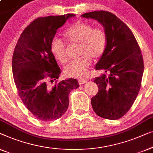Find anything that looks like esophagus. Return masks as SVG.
<instances>
[{
    "label": "esophagus",
    "mask_w": 153,
    "mask_h": 153,
    "mask_svg": "<svg viewBox=\"0 0 153 153\" xmlns=\"http://www.w3.org/2000/svg\"><path fill=\"white\" fill-rule=\"evenodd\" d=\"M87 80L86 79H78V82H79V85H84V84L87 83Z\"/></svg>",
    "instance_id": "1"
}]
</instances>
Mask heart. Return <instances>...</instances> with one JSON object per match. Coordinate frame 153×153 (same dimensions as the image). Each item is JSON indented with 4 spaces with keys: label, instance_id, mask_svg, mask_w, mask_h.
Segmentation results:
<instances>
[{
    "label": "heart",
    "instance_id": "heart-1",
    "mask_svg": "<svg viewBox=\"0 0 153 153\" xmlns=\"http://www.w3.org/2000/svg\"><path fill=\"white\" fill-rule=\"evenodd\" d=\"M64 35L70 44L79 45L77 54L81 55L64 66V74L66 77L83 78L87 76L91 57L98 59L104 54L107 42L106 33L101 27H94L89 23L77 21L66 30ZM50 51L57 62H66L67 49L59 39L51 41Z\"/></svg>",
    "mask_w": 153,
    "mask_h": 153
}]
</instances>
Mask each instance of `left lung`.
Instances as JSON below:
<instances>
[{"instance_id":"obj_1","label":"left lung","mask_w":153,"mask_h":153,"mask_svg":"<svg viewBox=\"0 0 153 153\" xmlns=\"http://www.w3.org/2000/svg\"><path fill=\"white\" fill-rule=\"evenodd\" d=\"M82 16L98 21L107 38L95 67L103 74L94 78L99 90L91 98L92 107L99 117L119 119L131 108L140 89L144 70L140 47L128 25L112 13L100 10Z\"/></svg>"}]
</instances>
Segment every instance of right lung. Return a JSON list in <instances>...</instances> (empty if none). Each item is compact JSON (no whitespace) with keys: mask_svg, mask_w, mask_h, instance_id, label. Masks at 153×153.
<instances>
[{"mask_svg":"<svg viewBox=\"0 0 153 153\" xmlns=\"http://www.w3.org/2000/svg\"><path fill=\"white\" fill-rule=\"evenodd\" d=\"M75 16L67 14L34 19L15 46L12 67L19 96L32 114L43 121L61 117L68 109L71 91L79 87L73 78L59 82L52 88L48 86L61 73L51 53V42L57 30Z\"/></svg>","mask_w":153,"mask_h":153,"instance_id":"right-lung-1","label":"right lung"}]
</instances>
